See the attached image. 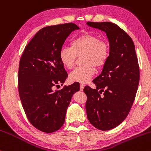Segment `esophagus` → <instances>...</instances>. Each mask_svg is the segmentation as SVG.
Wrapping results in <instances>:
<instances>
[{
	"label": "esophagus",
	"mask_w": 151,
	"mask_h": 151,
	"mask_svg": "<svg viewBox=\"0 0 151 151\" xmlns=\"http://www.w3.org/2000/svg\"><path fill=\"white\" fill-rule=\"evenodd\" d=\"M84 88V85L83 84H80V90L81 91H83Z\"/></svg>",
	"instance_id": "1"
}]
</instances>
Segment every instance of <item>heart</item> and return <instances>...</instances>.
Instances as JSON below:
<instances>
[{
  "instance_id": "heart-1",
  "label": "heart",
  "mask_w": 151,
  "mask_h": 151,
  "mask_svg": "<svg viewBox=\"0 0 151 151\" xmlns=\"http://www.w3.org/2000/svg\"><path fill=\"white\" fill-rule=\"evenodd\" d=\"M81 55L84 65L75 69L70 74V79L73 82L86 83L90 80L96 72L93 65L100 67L108 60L109 46L95 35L85 32L74 38L70 43V47H62L59 52V58L64 67L71 70L77 56Z\"/></svg>"
}]
</instances>
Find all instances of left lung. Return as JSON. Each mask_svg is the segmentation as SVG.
<instances>
[{
    "label": "left lung",
    "instance_id": "obj_1",
    "mask_svg": "<svg viewBox=\"0 0 151 151\" xmlns=\"http://www.w3.org/2000/svg\"><path fill=\"white\" fill-rule=\"evenodd\" d=\"M86 25L104 31L109 40L108 60L93 80L96 89L89 86L84 89L89 122L96 129L108 131L121 124L131 110L139 84V66L134 43L124 30L110 22Z\"/></svg>",
    "mask_w": 151,
    "mask_h": 151
}]
</instances>
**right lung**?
<instances>
[{
  "instance_id": "obj_1",
  "label": "right lung",
  "mask_w": 151,
  "mask_h": 151,
  "mask_svg": "<svg viewBox=\"0 0 151 151\" xmlns=\"http://www.w3.org/2000/svg\"><path fill=\"white\" fill-rule=\"evenodd\" d=\"M74 23L48 26L40 30L25 47L18 70V90L22 107L32 125L45 133L62 127L67 109L79 84L74 83L59 91L67 74L60 61L59 52L72 31Z\"/></svg>"
}]
</instances>
